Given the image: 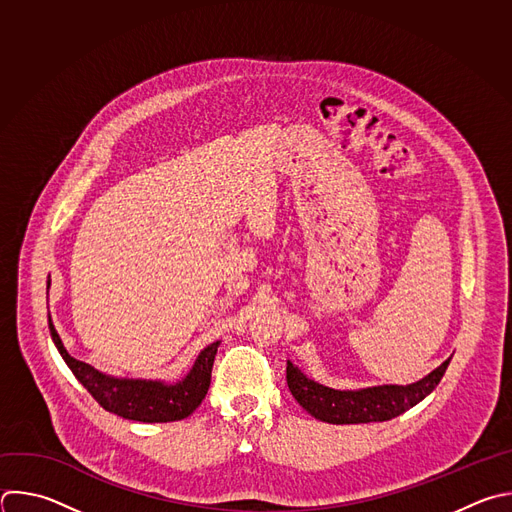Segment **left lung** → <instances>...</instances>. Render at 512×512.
Returning a JSON list of instances; mask_svg holds the SVG:
<instances>
[{"instance_id":"8db88e82","label":"left lung","mask_w":512,"mask_h":512,"mask_svg":"<svg viewBox=\"0 0 512 512\" xmlns=\"http://www.w3.org/2000/svg\"><path fill=\"white\" fill-rule=\"evenodd\" d=\"M450 358L414 384L370 386L360 390H335L307 378L287 360V386L299 406L327 424L386 422L420 404L440 384Z\"/></svg>"}]
</instances>
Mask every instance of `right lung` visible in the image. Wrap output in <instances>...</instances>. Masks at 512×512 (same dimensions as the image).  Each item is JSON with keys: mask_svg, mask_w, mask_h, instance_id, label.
I'll return each instance as SVG.
<instances>
[{"mask_svg": "<svg viewBox=\"0 0 512 512\" xmlns=\"http://www.w3.org/2000/svg\"><path fill=\"white\" fill-rule=\"evenodd\" d=\"M50 289V281H48ZM48 327L52 342L62 360L72 370L76 380L92 394V398L108 412L134 422H175L191 416L207 396L211 386V372L221 342L207 346L195 360L189 374L175 382L118 378L96 370L68 354L58 335L52 315L48 313Z\"/></svg>", "mask_w": 512, "mask_h": 512, "instance_id": "right-lung-1", "label": "right lung"}]
</instances>
